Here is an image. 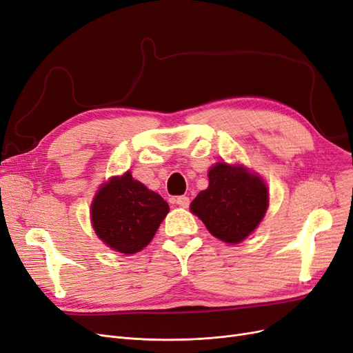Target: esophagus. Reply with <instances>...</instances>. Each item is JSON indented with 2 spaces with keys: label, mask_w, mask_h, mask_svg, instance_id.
I'll list each match as a JSON object with an SVG mask.
<instances>
[{
  "label": "esophagus",
  "mask_w": 353,
  "mask_h": 353,
  "mask_svg": "<svg viewBox=\"0 0 353 353\" xmlns=\"http://www.w3.org/2000/svg\"><path fill=\"white\" fill-rule=\"evenodd\" d=\"M174 202L177 203L179 207H181V208H188L189 203H190V201H189L188 196H177V198L174 199Z\"/></svg>",
  "instance_id": "34e87169"
}]
</instances>
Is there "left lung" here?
Listing matches in <instances>:
<instances>
[{"label": "left lung", "mask_w": 353, "mask_h": 353, "mask_svg": "<svg viewBox=\"0 0 353 353\" xmlns=\"http://www.w3.org/2000/svg\"><path fill=\"white\" fill-rule=\"evenodd\" d=\"M208 179V189L192 201L190 211L220 241L242 242L264 219L268 207L265 183L246 168L225 163L214 165Z\"/></svg>", "instance_id": "left-lung-1"}]
</instances>
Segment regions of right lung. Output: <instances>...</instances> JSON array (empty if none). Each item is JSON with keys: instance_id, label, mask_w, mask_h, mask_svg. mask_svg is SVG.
<instances>
[{"instance_id": "obj_1", "label": "right lung", "mask_w": 353, "mask_h": 353, "mask_svg": "<svg viewBox=\"0 0 353 353\" xmlns=\"http://www.w3.org/2000/svg\"><path fill=\"white\" fill-rule=\"evenodd\" d=\"M168 210V203L158 193L126 173L112 177L98 190L90 220L102 242L130 255L152 241Z\"/></svg>"}]
</instances>
